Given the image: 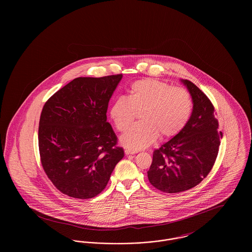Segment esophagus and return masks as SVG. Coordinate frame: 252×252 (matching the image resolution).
<instances>
[{
	"instance_id": "1",
	"label": "esophagus",
	"mask_w": 252,
	"mask_h": 252,
	"mask_svg": "<svg viewBox=\"0 0 252 252\" xmlns=\"http://www.w3.org/2000/svg\"><path fill=\"white\" fill-rule=\"evenodd\" d=\"M125 153H126V155H133V154H135V153H136V151L126 149V150H125Z\"/></svg>"
}]
</instances>
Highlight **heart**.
Returning a JSON list of instances; mask_svg holds the SVG:
<instances>
[{
	"label": "heart",
	"instance_id": "heart-1",
	"mask_svg": "<svg viewBox=\"0 0 252 252\" xmlns=\"http://www.w3.org/2000/svg\"><path fill=\"white\" fill-rule=\"evenodd\" d=\"M192 99L182 88L156 79L134 82L126 98L118 97L108 109L109 118L117 130L126 131L140 113L141 123L133 126L120 139L126 148L140 150L153 144L158 137L168 139L179 134L192 113Z\"/></svg>",
	"mask_w": 252,
	"mask_h": 252
}]
</instances>
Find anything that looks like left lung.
I'll return each mask as SVG.
<instances>
[{"instance_id":"left-lung-1","label":"left lung","mask_w":252,"mask_h":252,"mask_svg":"<svg viewBox=\"0 0 252 252\" xmlns=\"http://www.w3.org/2000/svg\"><path fill=\"white\" fill-rule=\"evenodd\" d=\"M192 97V114L183 129L153 153L147 172L159 191L180 192L196 186L216 162L222 132H218L215 108L209 98L189 80L181 79Z\"/></svg>"}]
</instances>
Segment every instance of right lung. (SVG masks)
<instances>
[{
    "label": "right lung",
    "instance_id": "obj_1",
    "mask_svg": "<svg viewBox=\"0 0 252 252\" xmlns=\"http://www.w3.org/2000/svg\"><path fill=\"white\" fill-rule=\"evenodd\" d=\"M123 74L77 77L42 108L38 147L42 167L60 192L92 198L102 192L124 158L107 122L108 102Z\"/></svg>",
    "mask_w": 252,
    "mask_h": 252
}]
</instances>
